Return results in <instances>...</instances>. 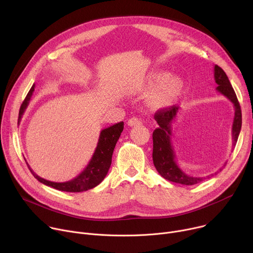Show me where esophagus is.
<instances>
[{
    "label": "esophagus",
    "mask_w": 253,
    "mask_h": 253,
    "mask_svg": "<svg viewBox=\"0 0 253 253\" xmlns=\"http://www.w3.org/2000/svg\"><path fill=\"white\" fill-rule=\"evenodd\" d=\"M141 124H142V122L138 119V118H135V117L130 118V119H129V120H128V122H127V125H128V126H130V127L137 126V125H141Z\"/></svg>",
    "instance_id": "34e87169"
}]
</instances>
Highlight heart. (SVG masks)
<instances>
[{"instance_id": "1", "label": "heart", "mask_w": 253, "mask_h": 253, "mask_svg": "<svg viewBox=\"0 0 253 253\" xmlns=\"http://www.w3.org/2000/svg\"><path fill=\"white\" fill-rule=\"evenodd\" d=\"M185 86V81L180 76H172L170 73L160 71L150 73L138 86L137 90H155L149 94L146 105L153 111H159L170 107L180 96Z\"/></svg>"}]
</instances>
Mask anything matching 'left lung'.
Wrapping results in <instances>:
<instances>
[{"mask_svg": "<svg viewBox=\"0 0 253 253\" xmlns=\"http://www.w3.org/2000/svg\"><path fill=\"white\" fill-rule=\"evenodd\" d=\"M213 77L215 83L217 84L216 90L225 95L235 108L232 125V139L233 146H235L238 140L242 125L240 105L228 76L221 67H218L217 65H214L213 67ZM179 110L180 109L177 106H173L156 113L155 120L157 121L159 127L153 133V161L157 171L163 178L183 185H194L204 181L206 177H193L185 174L177 165L176 155L172 145V123L175 121ZM211 176H212V174ZM207 178H210V176H207Z\"/></svg>", "mask_w": 253, "mask_h": 253, "instance_id": "8db88e82", "label": "left lung"}]
</instances>
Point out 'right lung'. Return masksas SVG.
Returning a JSON list of instances; mask_svg holds the SVG:
<instances>
[{"label": "right lung", "instance_id": "1", "mask_svg": "<svg viewBox=\"0 0 253 253\" xmlns=\"http://www.w3.org/2000/svg\"><path fill=\"white\" fill-rule=\"evenodd\" d=\"M35 84L31 86L30 90L28 91L24 102L22 103L19 111V117H18V124H20V121L22 119V116L24 115L25 110L27 109L30 98L32 96L33 91H35ZM124 129V123L120 122L117 123L113 126H110L108 128L103 129L100 131L97 145L95 147L94 153L88 163V165L78 176H76L74 179L67 181V182H52L45 180L42 177H40L38 174L33 172V170L30 168V166L26 164L29 168L31 174L35 176L41 183L46 185V186L52 187L54 189L60 190V191H66V192H82L86 191L89 189L94 188L95 186L102 182L105 177L107 176L109 169L112 164V156L114 153V148L116 146V143L119 139L121 133Z\"/></svg>", "mask_w": 253, "mask_h": 253}]
</instances>
